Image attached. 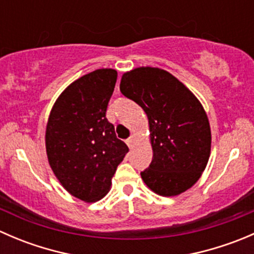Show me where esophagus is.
I'll use <instances>...</instances> for the list:
<instances>
[{"label": "esophagus", "instance_id": "esophagus-1", "mask_svg": "<svg viewBox=\"0 0 254 254\" xmlns=\"http://www.w3.org/2000/svg\"><path fill=\"white\" fill-rule=\"evenodd\" d=\"M135 142H136V139H135V136H134V135H131V136H130L129 139L127 140V146H129L130 148H132V147H134Z\"/></svg>", "mask_w": 254, "mask_h": 254}]
</instances>
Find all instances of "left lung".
<instances>
[{"label":"left lung","instance_id":"1","mask_svg":"<svg viewBox=\"0 0 254 254\" xmlns=\"http://www.w3.org/2000/svg\"><path fill=\"white\" fill-rule=\"evenodd\" d=\"M120 92L147 115L153 156L141 172L146 186L162 196L191 188L211 151L209 119L199 99L170 72L150 66L125 72Z\"/></svg>","mask_w":254,"mask_h":254}]
</instances>
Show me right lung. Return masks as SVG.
<instances>
[{
    "instance_id": "right-lung-1",
    "label": "right lung",
    "mask_w": 254,
    "mask_h": 254,
    "mask_svg": "<svg viewBox=\"0 0 254 254\" xmlns=\"http://www.w3.org/2000/svg\"><path fill=\"white\" fill-rule=\"evenodd\" d=\"M117 77L113 68H99L73 81L56 99L48 119L49 165L61 186L86 203L107 195L129 151L106 118Z\"/></svg>"
}]
</instances>
